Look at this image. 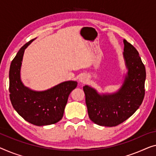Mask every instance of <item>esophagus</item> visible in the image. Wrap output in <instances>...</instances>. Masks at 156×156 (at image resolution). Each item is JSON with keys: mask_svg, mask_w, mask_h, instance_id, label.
Returning <instances> with one entry per match:
<instances>
[{"mask_svg": "<svg viewBox=\"0 0 156 156\" xmlns=\"http://www.w3.org/2000/svg\"><path fill=\"white\" fill-rule=\"evenodd\" d=\"M80 81L81 83H86V81H87V78H86V77H85V76H81L80 78Z\"/></svg>", "mask_w": 156, "mask_h": 156, "instance_id": "34e87169", "label": "esophagus"}]
</instances>
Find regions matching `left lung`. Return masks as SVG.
<instances>
[{
	"label": "left lung",
	"mask_w": 156,
	"mask_h": 156,
	"mask_svg": "<svg viewBox=\"0 0 156 156\" xmlns=\"http://www.w3.org/2000/svg\"><path fill=\"white\" fill-rule=\"evenodd\" d=\"M124 58L128 72L119 91L100 95L93 88L83 87L90 119L101 126L121 124L137 110L144 98L146 69L136 48L125 39Z\"/></svg>",
	"instance_id": "left-lung-1"
}]
</instances>
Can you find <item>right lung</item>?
Returning a JSON list of instances; mask_svg holds the SVG:
<instances>
[{
  "label": "right lung",
  "instance_id": "1",
  "mask_svg": "<svg viewBox=\"0 0 156 156\" xmlns=\"http://www.w3.org/2000/svg\"><path fill=\"white\" fill-rule=\"evenodd\" d=\"M34 39L21 48L11 62L9 92L12 105L19 115L31 124L43 126L55 124L62 119L69 95L78 83L66 81L43 92L33 91L22 84L20 68L23 55Z\"/></svg>",
  "mask_w": 156,
  "mask_h": 156
}]
</instances>
